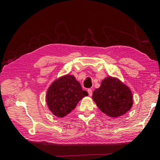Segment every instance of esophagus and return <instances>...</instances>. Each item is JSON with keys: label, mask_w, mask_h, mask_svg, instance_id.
Returning a JSON list of instances; mask_svg holds the SVG:
<instances>
[{"label": "esophagus", "mask_w": 160, "mask_h": 160, "mask_svg": "<svg viewBox=\"0 0 160 160\" xmlns=\"http://www.w3.org/2000/svg\"><path fill=\"white\" fill-rule=\"evenodd\" d=\"M88 94H89V96H92V90H91V89H88Z\"/></svg>", "instance_id": "obj_1"}]
</instances>
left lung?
I'll return each instance as SVG.
<instances>
[{
  "label": "left lung",
  "mask_w": 160,
  "mask_h": 160,
  "mask_svg": "<svg viewBox=\"0 0 160 160\" xmlns=\"http://www.w3.org/2000/svg\"><path fill=\"white\" fill-rule=\"evenodd\" d=\"M92 99L103 113L112 118L123 116L132 106V92L117 78L109 76L93 92Z\"/></svg>",
  "instance_id": "obj_1"
}]
</instances>
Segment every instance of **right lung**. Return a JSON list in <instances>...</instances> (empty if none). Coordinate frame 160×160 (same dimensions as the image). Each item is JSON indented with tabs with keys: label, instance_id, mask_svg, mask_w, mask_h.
<instances>
[{
	"label": "right lung",
	"instance_id": "add662e5",
	"mask_svg": "<svg viewBox=\"0 0 160 160\" xmlns=\"http://www.w3.org/2000/svg\"><path fill=\"white\" fill-rule=\"evenodd\" d=\"M88 95L74 75L67 74L54 80L49 86L46 102L51 112L62 118L71 112L78 103Z\"/></svg>",
	"mask_w": 160,
	"mask_h": 160
}]
</instances>
